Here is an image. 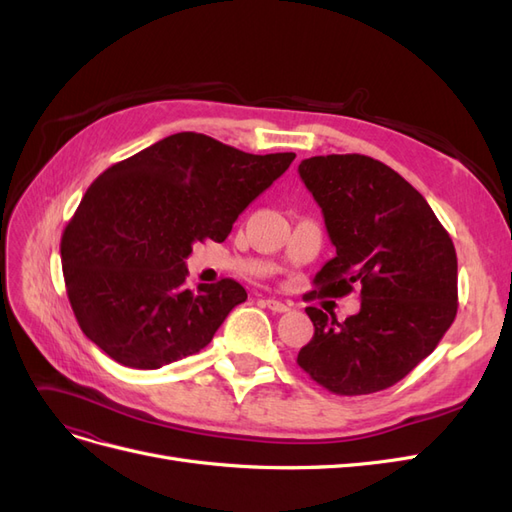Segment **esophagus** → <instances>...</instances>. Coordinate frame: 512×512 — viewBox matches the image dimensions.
<instances>
[{
  "label": "esophagus",
  "instance_id": "34e87169",
  "mask_svg": "<svg viewBox=\"0 0 512 512\" xmlns=\"http://www.w3.org/2000/svg\"><path fill=\"white\" fill-rule=\"evenodd\" d=\"M262 303H265L271 309V312H275V314H284V312H288V309H290L288 303H282V301H277V299H265Z\"/></svg>",
  "mask_w": 512,
  "mask_h": 512
}]
</instances>
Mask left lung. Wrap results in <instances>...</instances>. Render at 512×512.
Segmentation results:
<instances>
[{
  "mask_svg": "<svg viewBox=\"0 0 512 512\" xmlns=\"http://www.w3.org/2000/svg\"><path fill=\"white\" fill-rule=\"evenodd\" d=\"M322 209L335 258L316 294L344 297L361 288L359 314L337 322L305 307L314 337L297 363L335 395L389 389L429 356L457 316V254L427 200L386 164L346 153L299 164Z\"/></svg>",
  "mask_w": 512,
  "mask_h": 512,
  "instance_id": "obj_1",
  "label": "left lung"
}]
</instances>
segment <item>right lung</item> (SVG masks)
Returning a JSON list of instances; mask_svg holds the SVG:
<instances>
[{
	"instance_id": "right-lung-1",
	"label": "right lung",
	"mask_w": 512,
	"mask_h": 512,
	"mask_svg": "<svg viewBox=\"0 0 512 512\" xmlns=\"http://www.w3.org/2000/svg\"><path fill=\"white\" fill-rule=\"evenodd\" d=\"M292 160L294 153L254 156L179 132L106 168L61 235L66 292L81 331L134 369L203 350L247 292L228 277L188 288L185 258L196 241L222 243Z\"/></svg>"
}]
</instances>
